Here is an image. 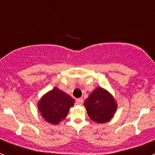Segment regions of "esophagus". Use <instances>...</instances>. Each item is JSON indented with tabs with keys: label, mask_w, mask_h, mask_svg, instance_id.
Instances as JSON below:
<instances>
[{
	"label": "esophagus",
	"mask_w": 155,
	"mask_h": 155,
	"mask_svg": "<svg viewBox=\"0 0 155 155\" xmlns=\"http://www.w3.org/2000/svg\"><path fill=\"white\" fill-rule=\"evenodd\" d=\"M83 104V99L82 98H79V99L76 100V104L77 105H82Z\"/></svg>",
	"instance_id": "34e87169"
}]
</instances>
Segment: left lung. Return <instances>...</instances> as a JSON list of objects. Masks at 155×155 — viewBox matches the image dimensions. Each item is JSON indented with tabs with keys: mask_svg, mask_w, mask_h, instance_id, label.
Returning <instances> with one entry per match:
<instances>
[{
	"mask_svg": "<svg viewBox=\"0 0 155 155\" xmlns=\"http://www.w3.org/2000/svg\"><path fill=\"white\" fill-rule=\"evenodd\" d=\"M85 107L92 121L105 123L112 118L116 111L117 104L107 91L99 87L85 100Z\"/></svg>",
	"mask_w": 155,
	"mask_h": 155,
	"instance_id": "obj_1",
	"label": "left lung"
}]
</instances>
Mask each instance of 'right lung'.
<instances>
[{
	"mask_svg": "<svg viewBox=\"0 0 155 155\" xmlns=\"http://www.w3.org/2000/svg\"><path fill=\"white\" fill-rule=\"evenodd\" d=\"M74 103V100L70 95L58 87H54L40 99L38 109L46 121L57 124L66 118L69 109Z\"/></svg>",
	"mask_w": 155,
	"mask_h": 155,
	"instance_id": "obj_1",
	"label": "right lung"
}]
</instances>
